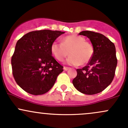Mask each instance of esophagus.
<instances>
[{"mask_svg":"<svg viewBox=\"0 0 128 128\" xmlns=\"http://www.w3.org/2000/svg\"><path fill=\"white\" fill-rule=\"evenodd\" d=\"M64 68V70H68V69H69V68H68V67H64V68Z\"/></svg>","mask_w":128,"mask_h":128,"instance_id":"1","label":"esophagus"}]
</instances>
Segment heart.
Returning <instances> with one entry per match:
<instances>
[{"label": "heart", "instance_id": "obj_1", "mask_svg": "<svg viewBox=\"0 0 128 128\" xmlns=\"http://www.w3.org/2000/svg\"><path fill=\"white\" fill-rule=\"evenodd\" d=\"M50 50L55 59L62 61L68 54L66 62L71 66L84 65L91 60L94 54V47L85 38L78 36H69L64 37L62 42H54Z\"/></svg>", "mask_w": 128, "mask_h": 128}]
</instances>
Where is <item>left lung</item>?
Listing matches in <instances>:
<instances>
[{"label": "left lung", "mask_w": 128, "mask_h": 128, "mask_svg": "<svg viewBox=\"0 0 128 128\" xmlns=\"http://www.w3.org/2000/svg\"><path fill=\"white\" fill-rule=\"evenodd\" d=\"M79 35L86 36L94 47V54L86 66L76 69L72 81L78 91L92 95L102 92L112 83L115 74L117 59L115 45L101 34L90 30Z\"/></svg>", "instance_id": "1"}]
</instances>
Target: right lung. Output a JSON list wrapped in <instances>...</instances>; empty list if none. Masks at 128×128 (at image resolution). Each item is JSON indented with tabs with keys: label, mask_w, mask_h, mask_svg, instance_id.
Returning a JSON list of instances; mask_svg holds the SVG:
<instances>
[{
	"label": "right lung",
	"mask_w": 128,
	"mask_h": 128,
	"mask_svg": "<svg viewBox=\"0 0 128 128\" xmlns=\"http://www.w3.org/2000/svg\"><path fill=\"white\" fill-rule=\"evenodd\" d=\"M64 33L35 30L18 40L12 57V73L17 84L26 92L41 95L53 87L63 66L52 56L50 47Z\"/></svg>",
	"instance_id": "add662e5"
}]
</instances>
